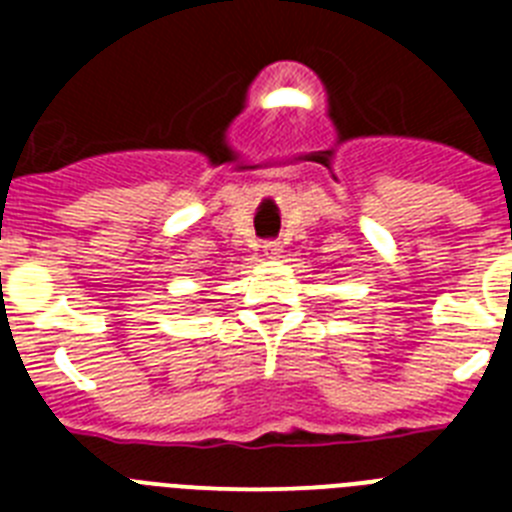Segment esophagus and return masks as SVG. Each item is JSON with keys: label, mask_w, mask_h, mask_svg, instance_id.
<instances>
[{"label": "esophagus", "mask_w": 512, "mask_h": 512, "mask_svg": "<svg viewBox=\"0 0 512 512\" xmlns=\"http://www.w3.org/2000/svg\"><path fill=\"white\" fill-rule=\"evenodd\" d=\"M264 253L266 256H271V259H274V256H279V253H282V243L279 241H264Z\"/></svg>", "instance_id": "34e87169"}]
</instances>
